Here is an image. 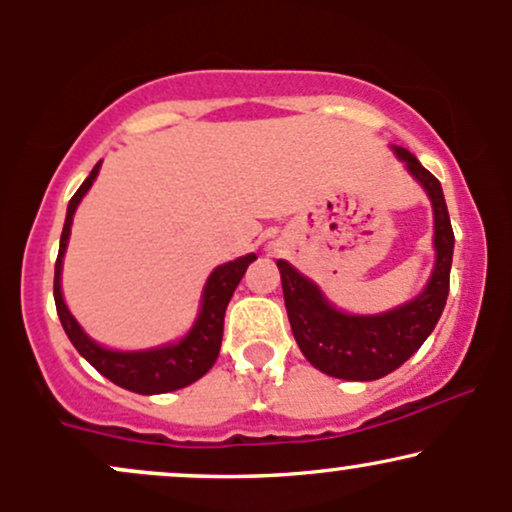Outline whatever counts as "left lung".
Masks as SVG:
<instances>
[{
    "mask_svg": "<svg viewBox=\"0 0 512 512\" xmlns=\"http://www.w3.org/2000/svg\"><path fill=\"white\" fill-rule=\"evenodd\" d=\"M395 151L407 163L409 173L426 187L436 219V269L419 298L383 315H344L334 310L313 281L298 274L289 262H276L293 337L303 356L332 378L378 380L392 373L426 342L448 301L455 233L445 207L443 187L436 175L428 173L407 149Z\"/></svg>",
    "mask_w": 512,
    "mask_h": 512,
    "instance_id": "left-lung-1",
    "label": "left lung"
}]
</instances>
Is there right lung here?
I'll use <instances>...</instances> for the list:
<instances>
[{"instance_id": "1", "label": "right lung", "mask_w": 512, "mask_h": 512, "mask_svg": "<svg viewBox=\"0 0 512 512\" xmlns=\"http://www.w3.org/2000/svg\"><path fill=\"white\" fill-rule=\"evenodd\" d=\"M98 168L101 163H96L91 170V175L84 180V185L76 190V195L69 199L67 207V219H64L62 238H60V255L55 262V305L60 322L67 332L69 342L76 346L81 356L91 363L98 373L105 375L108 380H113L115 385L125 387V390L139 392V395H161V392H173L180 387L195 383L202 378L207 370L216 363L221 349V337H223V317H226L228 301H231L233 291L243 279L245 269L252 260H257V255H245L236 262H228L216 267L211 272L207 286H204L202 296V310L192 327V332L182 339L180 344L161 346V349L151 351H132V354H122V351H110L98 346L96 342L86 337L84 330L79 327V322L74 320L72 313L67 310V305L62 301V289H60V274H62V257L67 250L69 240V228H72V216L76 207H79L81 197L86 195L88 187L96 180Z\"/></svg>"}]
</instances>
